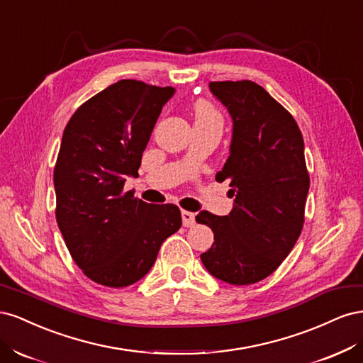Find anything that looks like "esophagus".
<instances>
[{"label":"esophagus","mask_w":363,"mask_h":363,"mask_svg":"<svg viewBox=\"0 0 363 363\" xmlns=\"http://www.w3.org/2000/svg\"><path fill=\"white\" fill-rule=\"evenodd\" d=\"M182 221L184 227H192L195 224V215L188 211H182Z\"/></svg>","instance_id":"esophagus-1"}]
</instances>
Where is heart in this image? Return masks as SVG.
I'll use <instances>...</instances> for the list:
<instances>
[{
	"mask_svg": "<svg viewBox=\"0 0 363 363\" xmlns=\"http://www.w3.org/2000/svg\"><path fill=\"white\" fill-rule=\"evenodd\" d=\"M211 119H221V118H219V113L208 103H206V101L196 103L195 104V121H211Z\"/></svg>",
	"mask_w": 363,
	"mask_h": 363,
	"instance_id": "obj_1",
	"label": "heart"
}]
</instances>
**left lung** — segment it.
Masks as SVG:
<instances>
[{
	"mask_svg": "<svg viewBox=\"0 0 363 363\" xmlns=\"http://www.w3.org/2000/svg\"><path fill=\"white\" fill-rule=\"evenodd\" d=\"M208 89L233 121L216 180L230 179L235 203L225 216L196 215L215 239L201 262L218 280L240 286L276 271L301 233L311 184L304 142L292 115L257 83L212 82Z\"/></svg>",
	"mask_w": 363,
	"mask_h": 363,
	"instance_id": "1",
	"label": "left lung"
}]
</instances>
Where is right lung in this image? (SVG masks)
<instances>
[{"label": "right lung", "mask_w": 363, "mask_h": 363, "mask_svg": "<svg viewBox=\"0 0 363 363\" xmlns=\"http://www.w3.org/2000/svg\"><path fill=\"white\" fill-rule=\"evenodd\" d=\"M174 94L171 86L119 80L77 108L63 131L54 168L56 219L74 262L103 286L140 280L163 240L182 227L175 204H148L123 192Z\"/></svg>", "instance_id": "obj_1"}]
</instances>
